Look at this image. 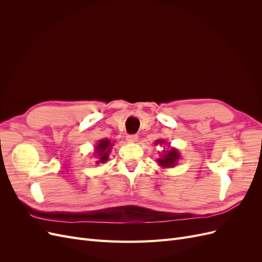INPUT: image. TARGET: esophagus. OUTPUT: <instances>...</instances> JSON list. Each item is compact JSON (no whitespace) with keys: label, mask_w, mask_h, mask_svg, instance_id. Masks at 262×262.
Returning <instances> with one entry per match:
<instances>
[{"label":"esophagus","mask_w":262,"mask_h":262,"mask_svg":"<svg viewBox=\"0 0 262 262\" xmlns=\"http://www.w3.org/2000/svg\"><path fill=\"white\" fill-rule=\"evenodd\" d=\"M139 139V137L137 134H129V136H126V141L130 142V143H134V142H137Z\"/></svg>","instance_id":"esophagus-1"}]
</instances>
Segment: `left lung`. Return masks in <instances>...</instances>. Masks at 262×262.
<instances>
[{
  "mask_svg": "<svg viewBox=\"0 0 262 262\" xmlns=\"http://www.w3.org/2000/svg\"><path fill=\"white\" fill-rule=\"evenodd\" d=\"M164 140H157L155 143L156 144H165ZM180 158V155H179V152L176 149V148H170V149H167L165 152L164 155H162L161 158H158L157 160V164L162 166V167L164 168H167V167H173L178 162V160Z\"/></svg>",
  "mask_w": 262,
  "mask_h": 262,
  "instance_id": "1",
  "label": "left lung"
}]
</instances>
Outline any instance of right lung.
Wrapping results in <instances>:
<instances>
[{
	"instance_id": "obj_1",
	"label": "right lung",
	"mask_w": 262,
	"mask_h": 262,
	"mask_svg": "<svg viewBox=\"0 0 262 262\" xmlns=\"http://www.w3.org/2000/svg\"><path fill=\"white\" fill-rule=\"evenodd\" d=\"M113 143L110 142V140H99L98 144L95 147V156H96V164H100V163H105L106 161H108V156H109V152L112 150L113 147Z\"/></svg>"
}]
</instances>
